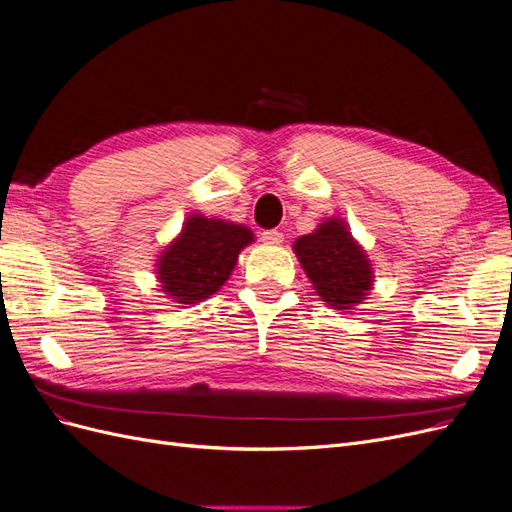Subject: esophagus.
<instances>
[{
	"instance_id": "esophagus-1",
	"label": "esophagus",
	"mask_w": 512,
	"mask_h": 512,
	"mask_svg": "<svg viewBox=\"0 0 512 512\" xmlns=\"http://www.w3.org/2000/svg\"><path fill=\"white\" fill-rule=\"evenodd\" d=\"M260 239H262V243L265 245H271V247H277V245H282L284 243V235L280 230H265L260 235Z\"/></svg>"
}]
</instances>
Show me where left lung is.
Here are the masks:
<instances>
[{
	"mask_svg": "<svg viewBox=\"0 0 512 512\" xmlns=\"http://www.w3.org/2000/svg\"><path fill=\"white\" fill-rule=\"evenodd\" d=\"M318 297L346 312L363 303L374 286V269L363 245L352 237L346 220L327 218L292 245Z\"/></svg>",
	"mask_w": 512,
	"mask_h": 512,
	"instance_id": "1",
	"label": "left lung"
}]
</instances>
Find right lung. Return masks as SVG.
I'll return each mask as SVG.
<instances>
[{
	"label": "right lung",
	"instance_id": "add662e5",
	"mask_svg": "<svg viewBox=\"0 0 512 512\" xmlns=\"http://www.w3.org/2000/svg\"><path fill=\"white\" fill-rule=\"evenodd\" d=\"M254 232L235 222L190 213L181 232L156 260L160 290L179 305H196L218 292L232 275Z\"/></svg>",
	"mask_w": 512,
	"mask_h": 512
}]
</instances>
